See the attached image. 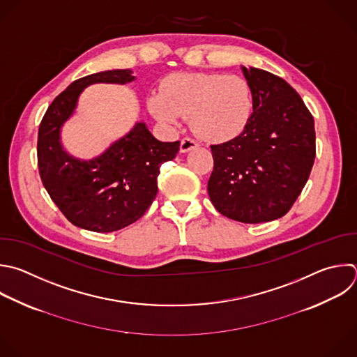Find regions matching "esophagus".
Here are the masks:
<instances>
[{
    "mask_svg": "<svg viewBox=\"0 0 357 357\" xmlns=\"http://www.w3.org/2000/svg\"><path fill=\"white\" fill-rule=\"evenodd\" d=\"M197 146H199V144H197L193 139H190V137H185V139L181 140V151H182V153H188V151L196 149Z\"/></svg>",
    "mask_w": 357,
    "mask_h": 357,
    "instance_id": "obj_1",
    "label": "esophagus"
}]
</instances>
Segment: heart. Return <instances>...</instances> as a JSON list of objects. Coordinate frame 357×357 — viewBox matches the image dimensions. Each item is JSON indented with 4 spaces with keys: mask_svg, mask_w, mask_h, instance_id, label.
I'll return each instance as SVG.
<instances>
[{
    "mask_svg": "<svg viewBox=\"0 0 357 357\" xmlns=\"http://www.w3.org/2000/svg\"><path fill=\"white\" fill-rule=\"evenodd\" d=\"M149 109L161 123L176 128L190 119L195 135L210 143L240 136L251 121L254 93L240 75L217 73H178L153 91Z\"/></svg>",
    "mask_w": 357,
    "mask_h": 357,
    "instance_id": "b5f03b06",
    "label": "heart"
}]
</instances>
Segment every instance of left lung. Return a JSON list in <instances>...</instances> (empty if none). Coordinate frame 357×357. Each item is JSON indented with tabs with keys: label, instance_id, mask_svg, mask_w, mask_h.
Returning <instances> with one entry per match:
<instances>
[{
	"label": "left lung",
	"instance_id": "obj_1",
	"mask_svg": "<svg viewBox=\"0 0 357 357\" xmlns=\"http://www.w3.org/2000/svg\"><path fill=\"white\" fill-rule=\"evenodd\" d=\"M241 68L254 93V112L240 136L211 146L207 192L222 215L258 224L283 217L307 183L315 160L314 117L283 78Z\"/></svg>",
	"mask_w": 357,
	"mask_h": 357
}]
</instances>
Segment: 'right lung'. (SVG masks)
<instances>
[{"instance_id": "add662e5", "label": "right lung", "mask_w": 357, "mask_h": 357, "mask_svg": "<svg viewBox=\"0 0 357 357\" xmlns=\"http://www.w3.org/2000/svg\"><path fill=\"white\" fill-rule=\"evenodd\" d=\"M133 79L130 70L82 77L54 98L40 122L38 167L43 186L66 218L79 228L112 232L137 221L157 196L161 165L179 150V142H158L142 122L92 160H77L63 150L60 129L82 89L96 82Z\"/></svg>"}]
</instances>
